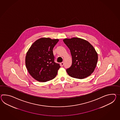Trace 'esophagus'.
Here are the masks:
<instances>
[{
  "label": "esophagus",
  "mask_w": 120,
  "mask_h": 120,
  "mask_svg": "<svg viewBox=\"0 0 120 120\" xmlns=\"http://www.w3.org/2000/svg\"><path fill=\"white\" fill-rule=\"evenodd\" d=\"M60 64H61V66H63L64 65V62H61V63H60Z\"/></svg>",
  "instance_id": "34e87169"
}]
</instances>
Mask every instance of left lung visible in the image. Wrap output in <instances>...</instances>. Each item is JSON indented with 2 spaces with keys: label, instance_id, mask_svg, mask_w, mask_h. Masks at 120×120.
Instances as JSON below:
<instances>
[{
  "label": "left lung",
  "instance_id": "8db88e82",
  "mask_svg": "<svg viewBox=\"0 0 120 120\" xmlns=\"http://www.w3.org/2000/svg\"><path fill=\"white\" fill-rule=\"evenodd\" d=\"M63 41L70 50L72 64L66 71L69 76L83 79L91 75L96 67L98 55L93 46L84 39L74 37Z\"/></svg>",
  "mask_w": 120,
  "mask_h": 120
}]
</instances>
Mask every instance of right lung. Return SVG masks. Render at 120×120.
I'll return each mask as SVG.
<instances>
[{
  "instance_id": "1",
  "label": "right lung",
  "mask_w": 120,
  "mask_h": 120,
  "mask_svg": "<svg viewBox=\"0 0 120 120\" xmlns=\"http://www.w3.org/2000/svg\"><path fill=\"white\" fill-rule=\"evenodd\" d=\"M58 39L41 38L32 45L27 52L25 63L27 70L32 78L39 82L54 79L60 67L54 61L53 49Z\"/></svg>"
}]
</instances>
